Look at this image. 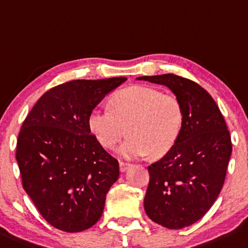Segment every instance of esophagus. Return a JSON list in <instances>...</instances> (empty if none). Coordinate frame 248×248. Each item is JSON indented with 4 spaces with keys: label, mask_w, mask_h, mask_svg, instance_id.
Masks as SVG:
<instances>
[{
    "label": "esophagus",
    "mask_w": 248,
    "mask_h": 248,
    "mask_svg": "<svg viewBox=\"0 0 248 248\" xmlns=\"http://www.w3.org/2000/svg\"><path fill=\"white\" fill-rule=\"evenodd\" d=\"M130 164H127V163H124V161H121V163H119V169H121V172H126L127 170L130 169Z\"/></svg>",
    "instance_id": "esophagus-1"
}]
</instances>
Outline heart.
<instances>
[{
  "label": "heart",
  "mask_w": 248,
  "mask_h": 248,
  "mask_svg": "<svg viewBox=\"0 0 248 248\" xmlns=\"http://www.w3.org/2000/svg\"><path fill=\"white\" fill-rule=\"evenodd\" d=\"M183 123L179 99L145 85L119 90L110 98L109 108H96L88 117L89 129L105 149H113L129 133L118 150L125 159L166 155L177 143Z\"/></svg>",
  "instance_id": "1"
}]
</instances>
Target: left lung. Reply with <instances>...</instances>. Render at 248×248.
Segmentation results:
<instances>
[{
    "mask_svg": "<svg viewBox=\"0 0 248 248\" xmlns=\"http://www.w3.org/2000/svg\"><path fill=\"white\" fill-rule=\"evenodd\" d=\"M137 79L169 88L184 110L177 143L149 166L144 198L152 221L170 230L184 229L202 219L220 193L232 154L230 132L218 105L197 83L173 74Z\"/></svg>",
    "mask_w": 248,
    "mask_h": 248,
    "instance_id": "obj_1",
    "label": "left lung"
}]
</instances>
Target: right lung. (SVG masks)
Listing matches in <instances>:
<instances>
[{"mask_svg":"<svg viewBox=\"0 0 248 248\" xmlns=\"http://www.w3.org/2000/svg\"><path fill=\"white\" fill-rule=\"evenodd\" d=\"M126 80L76 79L50 89L22 125L16 160L24 191L56 229L80 232L102 217L119 164L91 135L88 117Z\"/></svg>","mask_w":248,"mask_h":248,"instance_id":"right-lung-1","label":"right lung"}]
</instances>
